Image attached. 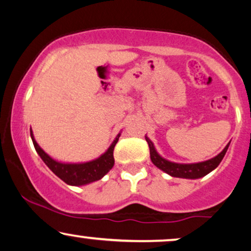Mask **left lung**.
Listing matches in <instances>:
<instances>
[{
    "instance_id": "left-lung-1",
    "label": "left lung",
    "mask_w": 251,
    "mask_h": 251,
    "mask_svg": "<svg viewBox=\"0 0 251 251\" xmlns=\"http://www.w3.org/2000/svg\"><path fill=\"white\" fill-rule=\"evenodd\" d=\"M145 140H147L148 144H149L150 158L157 168H159L160 170H163L164 172L171 175L172 177L187 179H197L208 175L209 172L213 171V170L221 163L222 158H224L226 152H227L228 147H229V143H228L227 147L222 150V152L219 153L218 156L214 157V158L206 160V162L197 164H177L171 163L169 162V160L162 158V157L156 152V150H154L152 142H151L148 137H145Z\"/></svg>"
}]
</instances>
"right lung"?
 Returning a JSON list of instances; mask_svg holds the SVG:
<instances>
[{
    "instance_id": "add662e5",
    "label": "right lung",
    "mask_w": 251,
    "mask_h": 251,
    "mask_svg": "<svg viewBox=\"0 0 251 251\" xmlns=\"http://www.w3.org/2000/svg\"><path fill=\"white\" fill-rule=\"evenodd\" d=\"M30 135L32 138L33 145L35 149L40 158L43 159L49 169L54 173L57 177H59L61 180L66 182L69 185H73V186H79V185H86L89 182L97 181L99 179L103 177L106 173L114 166V148L119 141L120 135H117L115 141L110 145L109 149L107 150L106 153L102 154L98 159L92 160L88 163L82 164H63L58 163L51 158L49 154H46L44 151L40 149V147L37 144V142L33 138L32 131L30 129Z\"/></svg>"
}]
</instances>
